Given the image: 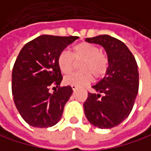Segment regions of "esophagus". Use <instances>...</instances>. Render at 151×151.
I'll use <instances>...</instances> for the list:
<instances>
[{"instance_id":"obj_1","label":"esophagus","mask_w":151,"mask_h":151,"mask_svg":"<svg viewBox=\"0 0 151 151\" xmlns=\"http://www.w3.org/2000/svg\"><path fill=\"white\" fill-rule=\"evenodd\" d=\"M71 88H72L73 91H75V90L78 88V86H76V85H71Z\"/></svg>"}]
</instances>
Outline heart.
<instances>
[{"instance_id":"heart-1","label":"heart","mask_w":151,"mask_h":151,"mask_svg":"<svg viewBox=\"0 0 151 151\" xmlns=\"http://www.w3.org/2000/svg\"><path fill=\"white\" fill-rule=\"evenodd\" d=\"M73 59L77 62L82 61L80 63L81 71L65 77L63 83L66 85L88 84L92 81L93 76L96 79L103 78L109 69L108 56L101 52L99 47L92 43L81 42L76 44L71 48V55L67 51H62L57 57V64L62 73L70 74L72 71L75 64Z\"/></svg>"}]
</instances>
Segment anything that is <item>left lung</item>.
Listing matches in <instances>:
<instances>
[{"label": "left lung", "instance_id": "left-lung-1", "mask_svg": "<svg viewBox=\"0 0 151 151\" xmlns=\"http://www.w3.org/2000/svg\"><path fill=\"white\" fill-rule=\"evenodd\" d=\"M89 43L99 44L109 58L105 76L93 86L84 103L88 120L99 128H112L130 114L139 89V72L134 56L121 40L110 35L87 38Z\"/></svg>", "mask_w": 151, "mask_h": 151}]
</instances>
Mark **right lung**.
Masks as SVG:
<instances>
[{"instance_id":"1","label":"right lung","mask_w":151,"mask_h":151,"mask_svg":"<svg viewBox=\"0 0 151 151\" xmlns=\"http://www.w3.org/2000/svg\"><path fill=\"white\" fill-rule=\"evenodd\" d=\"M78 38L41 35L19 52L12 70V94L18 112L30 126L50 127L61 119L73 91L70 86L60 87L63 76L57 57ZM52 86L55 91L50 93Z\"/></svg>"}]
</instances>
